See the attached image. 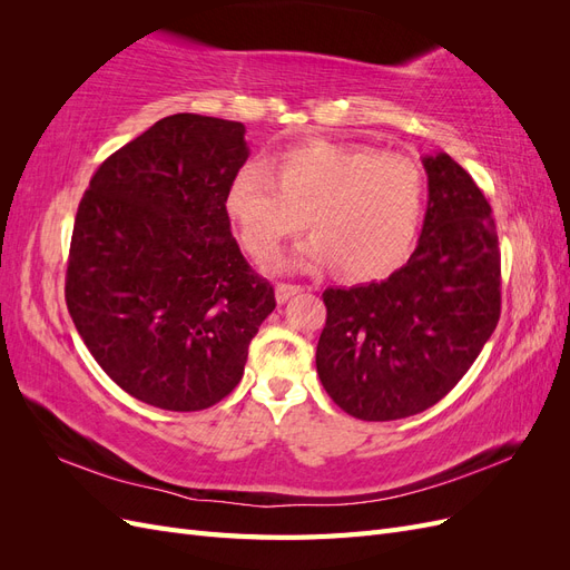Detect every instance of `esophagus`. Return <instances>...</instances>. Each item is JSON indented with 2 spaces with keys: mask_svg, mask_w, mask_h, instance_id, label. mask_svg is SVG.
I'll use <instances>...</instances> for the list:
<instances>
[{
  "mask_svg": "<svg viewBox=\"0 0 570 570\" xmlns=\"http://www.w3.org/2000/svg\"><path fill=\"white\" fill-rule=\"evenodd\" d=\"M304 287L302 285H289V283H278L275 285V299H278L281 304H285L289 297H295V295H299Z\"/></svg>",
  "mask_w": 570,
  "mask_h": 570,
  "instance_id": "obj_1",
  "label": "esophagus"
}]
</instances>
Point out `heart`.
I'll use <instances>...</instances> for the list:
<instances>
[{
	"instance_id": "heart-1",
	"label": "heart",
	"mask_w": 570,
	"mask_h": 570,
	"mask_svg": "<svg viewBox=\"0 0 570 570\" xmlns=\"http://www.w3.org/2000/svg\"><path fill=\"white\" fill-rule=\"evenodd\" d=\"M428 185L402 154L366 145L308 142L283 151L275 170L247 164L228 189V214L254 256H266L304 226L314 235L295 262L347 278H381L419 237Z\"/></svg>"
}]
</instances>
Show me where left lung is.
I'll return each mask as SVG.
<instances>
[{"label":"left lung","mask_w":570,"mask_h":570,"mask_svg":"<svg viewBox=\"0 0 570 570\" xmlns=\"http://www.w3.org/2000/svg\"><path fill=\"white\" fill-rule=\"evenodd\" d=\"M423 166L428 212L409 262L383 283L323 292L318 377L361 421H396L438 404L502 314V252L485 195L450 154Z\"/></svg>","instance_id":"left-lung-1"}]
</instances>
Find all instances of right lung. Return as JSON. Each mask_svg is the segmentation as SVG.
Instances as JSON below:
<instances>
[{"instance_id":"add662e5","label":"right lung","mask_w":570,"mask_h":570,"mask_svg":"<svg viewBox=\"0 0 570 570\" xmlns=\"http://www.w3.org/2000/svg\"><path fill=\"white\" fill-rule=\"evenodd\" d=\"M247 157L237 120L174 114L114 151L78 204L68 314L97 364L145 404H218L275 308L226 209Z\"/></svg>"}]
</instances>
